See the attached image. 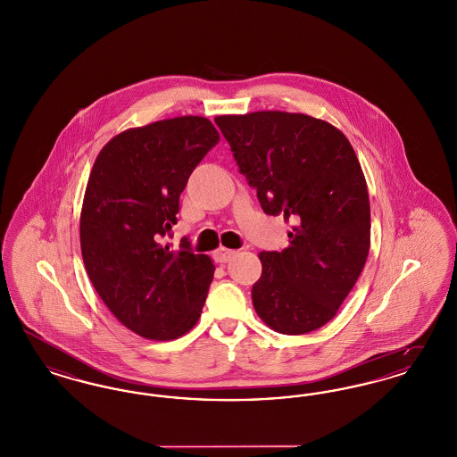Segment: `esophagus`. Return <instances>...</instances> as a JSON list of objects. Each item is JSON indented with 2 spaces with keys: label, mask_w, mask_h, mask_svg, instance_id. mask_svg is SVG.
Instances as JSON below:
<instances>
[{
  "label": "esophagus",
  "mask_w": 457,
  "mask_h": 457,
  "mask_svg": "<svg viewBox=\"0 0 457 457\" xmlns=\"http://www.w3.org/2000/svg\"><path fill=\"white\" fill-rule=\"evenodd\" d=\"M235 255H237V250H231V248H226V246H219L218 250L214 252V259H216V262H220V263L231 261Z\"/></svg>",
  "instance_id": "obj_1"
}]
</instances>
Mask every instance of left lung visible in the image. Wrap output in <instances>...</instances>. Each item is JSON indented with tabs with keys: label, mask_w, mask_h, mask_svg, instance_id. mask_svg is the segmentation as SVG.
I'll list each match as a JSON object with an SVG mask.
<instances>
[{
	"label": "left lung",
	"mask_w": 457,
	"mask_h": 457,
	"mask_svg": "<svg viewBox=\"0 0 457 457\" xmlns=\"http://www.w3.org/2000/svg\"><path fill=\"white\" fill-rule=\"evenodd\" d=\"M214 121L263 212L293 224L287 248L259 253L257 315L287 336L326 326L370 252L369 188L346 135L303 112L255 111Z\"/></svg>",
	"instance_id": "8db88e82"
}]
</instances>
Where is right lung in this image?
<instances>
[{
    "label": "right lung",
    "instance_id": "add662e5",
    "mask_svg": "<svg viewBox=\"0 0 457 457\" xmlns=\"http://www.w3.org/2000/svg\"><path fill=\"white\" fill-rule=\"evenodd\" d=\"M219 142L204 116H178L114 135L96 157L80 212L88 279L131 332L173 341L195 327L214 263L183 243L161 241L176 224L179 195Z\"/></svg>",
    "mask_w": 457,
    "mask_h": 457
}]
</instances>
